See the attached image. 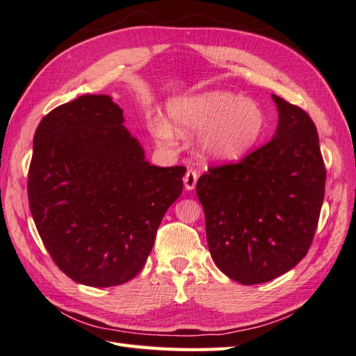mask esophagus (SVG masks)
Here are the masks:
<instances>
[{
    "instance_id": "obj_1",
    "label": "esophagus",
    "mask_w": 356,
    "mask_h": 356,
    "mask_svg": "<svg viewBox=\"0 0 356 356\" xmlns=\"http://www.w3.org/2000/svg\"><path fill=\"white\" fill-rule=\"evenodd\" d=\"M196 181H198V173L193 169H188L184 175V187L186 191H193L196 186Z\"/></svg>"
}]
</instances>
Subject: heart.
I'll return each mask as SVG.
<instances>
[{
    "instance_id": "heart-1",
    "label": "heart",
    "mask_w": 356,
    "mask_h": 356,
    "mask_svg": "<svg viewBox=\"0 0 356 356\" xmlns=\"http://www.w3.org/2000/svg\"><path fill=\"white\" fill-rule=\"evenodd\" d=\"M169 125L179 137L201 132L200 149L204 156L216 161H239L262 136L265 117L262 109L250 99L213 90L172 102L168 108ZM161 120L154 123V134L172 141L173 134Z\"/></svg>"
}]
</instances>
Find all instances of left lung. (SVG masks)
<instances>
[{
  "label": "left lung",
  "mask_w": 356,
  "mask_h": 356,
  "mask_svg": "<svg viewBox=\"0 0 356 356\" xmlns=\"http://www.w3.org/2000/svg\"><path fill=\"white\" fill-rule=\"evenodd\" d=\"M273 140L196 183L213 262L242 285L270 282L309 250L325 200L326 169L306 111L273 94Z\"/></svg>",
  "instance_id": "left-lung-1"
}]
</instances>
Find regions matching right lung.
<instances>
[{
    "label": "right lung",
    "mask_w": 356,
    "mask_h": 356,
    "mask_svg": "<svg viewBox=\"0 0 356 356\" xmlns=\"http://www.w3.org/2000/svg\"><path fill=\"white\" fill-rule=\"evenodd\" d=\"M105 94H85L38 124L29 205L53 262L86 286L122 285L141 271L186 168H156Z\"/></svg>",
    "instance_id": "1"
}]
</instances>
